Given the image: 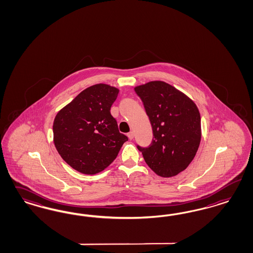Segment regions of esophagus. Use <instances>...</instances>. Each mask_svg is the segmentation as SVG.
I'll return each instance as SVG.
<instances>
[{
    "instance_id": "34e87169",
    "label": "esophagus",
    "mask_w": 253,
    "mask_h": 253,
    "mask_svg": "<svg viewBox=\"0 0 253 253\" xmlns=\"http://www.w3.org/2000/svg\"><path fill=\"white\" fill-rule=\"evenodd\" d=\"M128 137H129V139H133V136H134V134H133V132L132 131H130V132H128Z\"/></svg>"
}]
</instances>
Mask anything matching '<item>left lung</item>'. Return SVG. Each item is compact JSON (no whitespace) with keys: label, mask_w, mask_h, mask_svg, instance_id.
I'll return each instance as SVG.
<instances>
[{"label":"left lung","mask_w":253,"mask_h":253,"mask_svg":"<svg viewBox=\"0 0 253 253\" xmlns=\"http://www.w3.org/2000/svg\"><path fill=\"white\" fill-rule=\"evenodd\" d=\"M152 126L148 148H137L158 175L171 177L192 163L201 141V117L192 100L164 81L134 87Z\"/></svg>","instance_id":"left-lung-1"}]
</instances>
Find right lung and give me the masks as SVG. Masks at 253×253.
Returning a JSON list of instances; mask_svg holds the SVG:
<instances>
[{"mask_svg":"<svg viewBox=\"0 0 253 253\" xmlns=\"http://www.w3.org/2000/svg\"><path fill=\"white\" fill-rule=\"evenodd\" d=\"M119 89L96 84L81 91L55 117L54 144L61 157L82 174L102 172L128 137L110 113Z\"/></svg>","mask_w":253,"mask_h":253,"instance_id":"obj_1","label":"right lung"}]
</instances>
